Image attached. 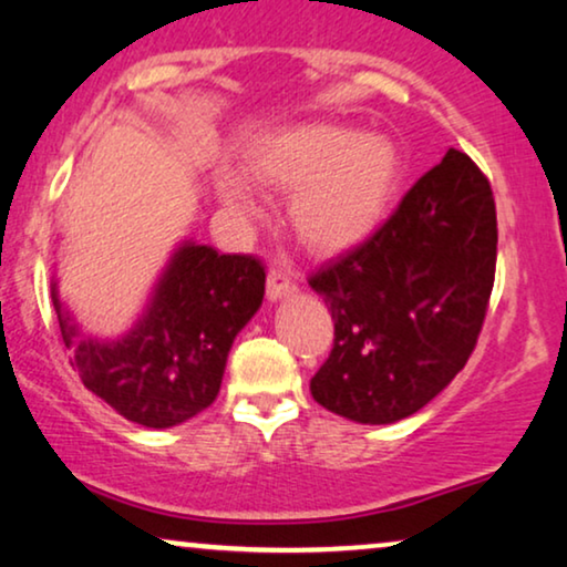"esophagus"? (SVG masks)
<instances>
[{
  "label": "esophagus",
  "mask_w": 567,
  "mask_h": 567,
  "mask_svg": "<svg viewBox=\"0 0 567 567\" xmlns=\"http://www.w3.org/2000/svg\"><path fill=\"white\" fill-rule=\"evenodd\" d=\"M292 290H296V277H292L290 271L271 267L269 275H267V296H269V300L290 296Z\"/></svg>",
  "instance_id": "obj_1"
}]
</instances>
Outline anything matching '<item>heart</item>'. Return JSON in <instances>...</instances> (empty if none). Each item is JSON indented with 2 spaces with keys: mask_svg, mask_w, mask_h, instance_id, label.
Segmentation results:
<instances>
[{
  "mask_svg": "<svg viewBox=\"0 0 567 567\" xmlns=\"http://www.w3.org/2000/svg\"><path fill=\"white\" fill-rule=\"evenodd\" d=\"M248 168L261 184L292 192L290 223L300 244L337 254L373 236L402 184V161L383 137L337 124H300L256 142ZM223 199L254 213V194L236 171L217 176Z\"/></svg>",
  "mask_w": 567,
  "mask_h": 567,
  "instance_id": "obj_1",
  "label": "heart"
}]
</instances>
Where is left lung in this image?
Returning a JSON list of instances; mask_svg holds the SVG:
<instances>
[{"mask_svg":"<svg viewBox=\"0 0 567 567\" xmlns=\"http://www.w3.org/2000/svg\"><path fill=\"white\" fill-rule=\"evenodd\" d=\"M495 259L493 188L470 155L449 150L373 236L308 277L334 319L316 402L365 425L422 410L477 347Z\"/></svg>","mask_w":567,"mask_h":567,"instance_id":"1","label":"left lung"}]
</instances>
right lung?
<instances>
[{
    "label": "right lung",
    "mask_w": 567,
    "mask_h": 567,
    "mask_svg": "<svg viewBox=\"0 0 567 567\" xmlns=\"http://www.w3.org/2000/svg\"><path fill=\"white\" fill-rule=\"evenodd\" d=\"M261 259L184 244L157 282L153 303L118 342L80 339L51 288L72 368L121 417L173 427L207 410L220 391L230 344L264 298Z\"/></svg>",
    "instance_id": "right-lung-1"
}]
</instances>
